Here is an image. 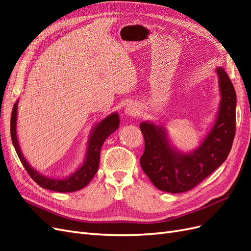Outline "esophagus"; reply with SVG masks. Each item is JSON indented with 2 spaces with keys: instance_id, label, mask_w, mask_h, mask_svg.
<instances>
[{
  "instance_id": "1",
  "label": "esophagus",
  "mask_w": 251,
  "mask_h": 251,
  "mask_svg": "<svg viewBox=\"0 0 251 251\" xmlns=\"http://www.w3.org/2000/svg\"><path fill=\"white\" fill-rule=\"evenodd\" d=\"M125 113L128 116H137L138 114V109L137 105H135L134 103H128L126 108Z\"/></svg>"
}]
</instances>
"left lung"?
<instances>
[{"label":"left lung","mask_w":251,"mask_h":251,"mask_svg":"<svg viewBox=\"0 0 251 251\" xmlns=\"http://www.w3.org/2000/svg\"><path fill=\"white\" fill-rule=\"evenodd\" d=\"M217 73L221 102L216 123L201 146L192 153L174 150L163 126L147 121L140 125L144 137L140 165L160 191L173 194L189 191L217 170L229 154L235 133L237 96L224 69L217 68Z\"/></svg>","instance_id":"8db88e82"}]
</instances>
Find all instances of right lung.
<instances>
[{
	"label": "right lung",
	"instance_id": "right-lung-1",
	"mask_svg": "<svg viewBox=\"0 0 251 251\" xmlns=\"http://www.w3.org/2000/svg\"><path fill=\"white\" fill-rule=\"evenodd\" d=\"M18 102L14 103L12 113H11V121H10V134L13 147L16 149L17 154L20 160L24 166L29 176L31 177L41 187L50 189L53 192L59 193H71L78 191L82 187H85L89 182L92 180L100 166V150L103 142L109 136L115 132L119 126V116L117 113H112L111 115L102 119L98 124L91 134L90 139L88 141V150L85 161H83L80 168L73 173L71 176L65 179H55L43 176L42 174L36 172L33 168L29 165L26 159L23 156L20 150V146L17 137V115H18Z\"/></svg>",
	"mask_w": 251,
	"mask_h": 251
}]
</instances>
